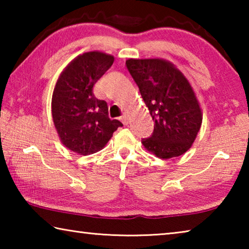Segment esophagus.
Segmentation results:
<instances>
[{"instance_id":"1","label":"esophagus","mask_w":249,"mask_h":249,"mask_svg":"<svg viewBox=\"0 0 249 249\" xmlns=\"http://www.w3.org/2000/svg\"><path fill=\"white\" fill-rule=\"evenodd\" d=\"M120 120L122 121V123H123L124 125L128 124V115L126 114V113H124V114L120 117Z\"/></svg>"}]
</instances>
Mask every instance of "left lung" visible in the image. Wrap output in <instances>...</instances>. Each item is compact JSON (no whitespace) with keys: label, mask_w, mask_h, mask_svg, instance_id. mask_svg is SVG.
Here are the masks:
<instances>
[{"label":"left lung","mask_w":249,"mask_h":249,"mask_svg":"<svg viewBox=\"0 0 249 249\" xmlns=\"http://www.w3.org/2000/svg\"><path fill=\"white\" fill-rule=\"evenodd\" d=\"M126 67L154 121L153 134L142 144L158 158L183 155L202 124L200 105L187 78L163 59H128Z\"/></svg>","instance_id":"obj_1"}]
</instances>
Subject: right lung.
Segmentation results:
<instances>
[{
  "label": "right lung",
  "mask_w": 249,
  "mask_h": 249,
  "mask_svg": "<svg viewBox=\"0 0 249 249\" xmlns=\"http://www.w3.org/2000/svg\"><path fill=\"white\" fill-rule=\"evenodd\" d=\"M114 57L89 52L74 58L57 80L52 113L59 138L67 148L87 156L103 149L123 126L108 117L107 104L96 99L93 86L111 68Z\"/></svg>",
  "instance_id": "right-lung-1"
}]
</instances>
